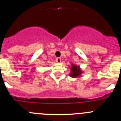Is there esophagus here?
Returning a JSON list of instances; mask_svg holds the SVG:
<instances>
[{
    "instance_id": "obj_1",
    "label": "esophagus",
    "mask_w": 121,
    "mask_h": 121,
    "mask_svg": "<svg viewBox=\"0 0 121 121\" xmlns=\"http://www.w3.org/2000/svg\"><path fill=\"white\" fill-rule=\"evenodd\" d=\"M56 61L57 63H61V58H60V57H57V58H56Z\"/></svg>"
}]
</instances>
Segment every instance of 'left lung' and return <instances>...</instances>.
Here are the masks:
<instances>
[{
    "mask_svg": "<svg viewBox=\"0 0 121 121\" xmlns=\"http://www.w3.org/2000/svg\"><path fill=\"white\" fill-rule=\"evenodd\" d=\"M72 67L71 68V74H69L71 77L73 78H75L77 77L80 76L81 75V73H82V71L80 69V68H79L78 66H76V65H71Z\"/></svg>",
    "mask_w": 121,
    "mask_h": 121,
    "instance_id": "8db88e82",
    "label": "left lung"
}]
</instances>
